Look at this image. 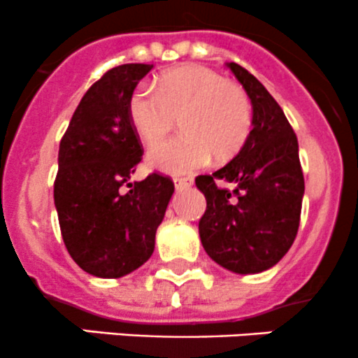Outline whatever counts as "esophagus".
Returning a JSON list of instances; mask_svg holds the SVG:
<instances>
[{
    "label": "esophagus",
    "mask_w": 358,
    "mask_h": 358,
    "mask_svg": "<svg viewBox=\"0 0 358 358\" xmlns=\"http://www.w3.org/2000/svg\"><path fill=\"white\" fill-rule=\"evenodd\" d=\"M193 184L191 178H174V186L176 189H184V187H189Z\"/></svg>",
    "instance_id": "esophagus-1"
}]
</instances>
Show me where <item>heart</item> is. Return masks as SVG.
Segmentation results:
<instances>
[{
    "label": "heart",
    "mask_w": 358,
    "mask_h": 358,
    "mask_svg": "<svg viewBox=\"0 0 358 358\" xmlns=\"http://www.w3.org/2000/svg\"><path fill=\"white\" fill-rule=\"evenodd\" d=\"M134 130L148 146L160 143L180 120L184 136L158 144L148 155L151 167L184 174L238 155L252 130V104L240 85L226 81L200 64L160 74L150 87L134 90L129 101Z\"/></svg>",
    "instance_id": "obj_1"
}]
</instances>
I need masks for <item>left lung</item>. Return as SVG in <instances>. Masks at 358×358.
Instances as JSON below:
<instances>
[{
    "label": "left lung",
    "mask_w": 358,
    "mask_h": 358,
    "mask_svg": "<svg viewBox=\"0 0 358 358\" xmlns=\"http://www.w3.org/2000/svg\"><path fill=\"white\" fill-rule=\"evenodd\" d=\"M228 67L252 102V130L229 164L194 179L207 200L198 231L205 252L222 268L261 273L287 254L298 235L304 194L298 137L263 83L238 64ZM217 178L237 187L219 188Z\"/></svg>",
    "instance_id": "left-lung-1"
}]
</instances>
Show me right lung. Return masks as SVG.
I'll list each match as a JSON object with an SVG mask.
<instances>
[{
    "mask_svg": "<svg viewBox=\"0 0 358 358\" xmlns=\"http://www.w3.org/2000/svg\"><path fill=\"white\" fill-rule=\"evenodd\" d=\"M153 64H123L95 81L78 104L59 146L54 182L67 252L87 273L120 278L143 266L174 193L167 176L130 180L143 144L129 101Z\"/></svg>",
    "mask_w": 358,
    "mask_h": 358,
    "instance_id": "1",
    "label": "right lung"
}]
</instances>
